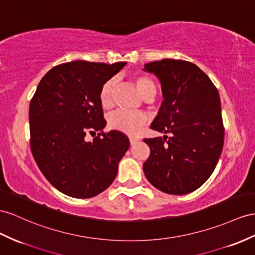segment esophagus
Returning <instances> with one entry per match:
<instances>
[{
    "mask_svg": "<svg viewBox=\"0 0 255 255\" xmlns=\"http://www.w3.org/2000/svg\"><path fill=\"white\" fill-rule=\"evenodd\" d=\"M129 142L130 144L133 145L136 142H139V138H136V136H129Z\"/></svg>",
    "mask_w": 255,
    "mask_h": 255,
    "instance_id": "obj_1",
    "label": "esophagus"
}]
</instances>
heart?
Returning a JSON list of instances; mask_svg holds the SVG:
<instances>
[{"instance_id":"1","label":"heart","mask_w":255,"mask_h":255,"mask_svg":"<svg viewBox=\"0 0 255 255\" xmlns=\"http://www.w3.org/2000/svg\"><path fill=\"white\" fill-rule=\"evenodd\" d=\"M133 83L144 99L152 95L155 96L156 86L149 77L138 74L133 76ZM115 84L116 82L114 78H111L101 86L99 91V101L103 109H110L112 107ZM146 122L147 117L142 112L130 113L125 112V111H115L109 116L108 125L111 129L116 130V131L127 134H136L143 126H145Z\"/></svg>"}]
</instances>
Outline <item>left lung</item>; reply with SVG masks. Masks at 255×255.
<instances>
[{
  "label": "left lung",
  "mask_w": 255,
  "mask_h": 255,
  "mask_svg": "<svg viewBox=\"0 0 255 255\" xmlns=\"http://www.w3.org/2000/svg\"><path fill=\"white\" fill-rule=\"evenodd\" d=\"M144 71L159 78L164 97L151 128L169 136L144 139L151 153L143 171L161 192L188 194L212 174L223 148L219 91L205 72L185 60L149 62Z\"/></svg>",
  "instance_id": "1"
}]
</instances>
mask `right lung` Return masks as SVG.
<instances>
[{
    "mask_svg": "<svg viewBox=\"0 0 255 255\" xmlns=\"http://www.w3.org/2000/svg\"><path fill=\"white\" fill-rule=\"evenodd\" d=\"M126 62L76 60L56 65L41 80L29 109L30 146L42 173L58 191L91 198L112 184L129 147L116 130L103 132L102 85ZM87 133H97L93 141Z\"/></svg>",
    "mask_w": 255,
    "mask_h": 255,
    "instance_id": "right-lung-1",
    "label": "right lung"
}]
</instances>
